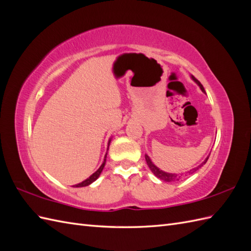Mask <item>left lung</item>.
Listing matches in <instances>:
<instances>
[{
    "label": "left lung",
    "mask_w": 251,
    "mask_h": 251,
    "mask_svg": "<svg viewBox=\"0 0 251 251\" xmlns=\"http://www.w3.org/2000/svg\"><path fill=\"white\" fill-rule=\"evenodd\" d=\"M191 78L193 79V81H194L197 85H199L201 92L206 94L204 87H202V85L201 84V82L199 81V79H196L193 75H191ZM209 155H210V154H209ZM209 155H208V156L205 158V161L202 162L201 164H200L199 166L195 167V168H193V169H190V170H188V172H185L184 174H170V173L163 172L162 169H159L157 166H155V165L153 164V162L151 161V158L149 157V155H147V154H146V161H147V164H148L149 168H150V169H151V172H152L154 175H155V177H157L158 179H161V180H163V181H166V182H175V181H179L181 178H182V176H183V175H185V176H186V175H191V174H193V173H195V172H196L197 169H200L201 166H204V165H205V164H206V162H207L208 157H209Z\"/></svg>",
    "instance_id": "1"
}]
</instances>
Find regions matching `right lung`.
Returning a JSON list of instances; mask_svg holds the SVG:
<instances>
[{
    "mask_svg": "<svg viewBox=\"0 0 251 251\" xmlns=\"http://www.w3.org/2000/svg\"><path fill=\"white\" fill-rule=\"evenodd\" d=\"M110 142H111V138H110V140H109V142H108V149H109V146H110ZM106 154H108V153H106ZM106 154H105V156H104L103 163L101 164V166L98 168L97 172H95V173H94L92 176H90V177H88L86 180L82 181L81 183L74 184V185H73V188H82V186H87V185H89V184H92V183L94 182V181H96V180H97V179L99 178V176H100L101 172H102V170H103V167H104V165H105V158H106Z\"/></svg>",
    "mask_w": 251,
    "mask_h": 251,
    "instance_id": "obj_1",
    "label": "right lung"
}]
</instances>
